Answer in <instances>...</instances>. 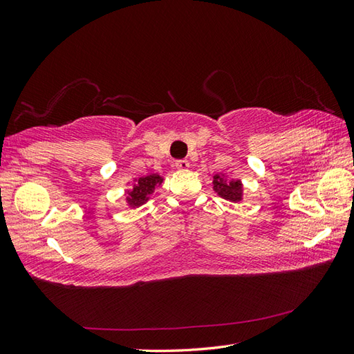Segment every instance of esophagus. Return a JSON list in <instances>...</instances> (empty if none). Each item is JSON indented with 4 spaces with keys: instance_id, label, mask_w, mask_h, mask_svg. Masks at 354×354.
<instances>
[{
    "instance_id": "1",
    "label": "esophagus",
    "mask_w": 354,
    "mask_h": 354,
    "mask_svg": "<svg viewBox=\"0 0 354 354\" xmlns=\"http://www.w3.org/2000/svg\"><path fill=\"white\" fill-rule=\"evenodd\" d=\"M175 165H176V169H179V170H187L189 169V161L187 160H178L176 162H175Z\"/></svg>"
}]
</instances>
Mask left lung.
<instances>
[{
  "instance_id": "8db88e82",
  "label": "left lung",
  "mask_w": 354,
  "mask_h": 354,
  "mask_svg": "<svg viewBox=\"0 0 354 354\" xmlns=\"http://www.w3.org/2000/svg\"><path fill=\"white\" fill-rule=\"evenodd\" d=\"M213 190L230 202H240L243 199V185L240 179H227L223 175H214Z\"/></svg>"
}]
</instances>
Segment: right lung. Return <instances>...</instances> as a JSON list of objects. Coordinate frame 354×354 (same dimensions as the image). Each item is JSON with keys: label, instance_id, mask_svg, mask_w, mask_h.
<instances>
[{"label": "right lung", "instance_id": "obj_1", "mask_svg": "<svg viewBox=\"0 0 354 354\" xmlns=\"http://www.w3.org/2000/svg\"><path fill=\"white\" fill-rule=\"evenodd\" d=\"M162 183V176L160 175H147L135 179V183L132 185V189L126 190V202L127 205L132 208H137L142 204H146L149 201V196L155 192L158 185H161Z\"/></svg>", "mask_w": 354, "mask_h": 354}]
</instances>
